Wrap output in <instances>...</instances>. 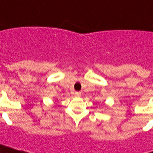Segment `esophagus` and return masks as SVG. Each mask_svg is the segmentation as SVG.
Here are the masks:
<instances>
[{
	"label": "esophagus",
	"instance_id": "obj_1",
	"mask_svg": "<svg viewBox=\"0 0 153 153\" xmlns=\"http://www.w3.org/2000/svg\"><path fill=\"white\" fill-rule=\"evenodd\" d=\"M74 96L79 97V96H81V92H75V93H74Z\"/></svg>",
	"mask_w": 153,
	"mask_h": 153
}]
</instances>
